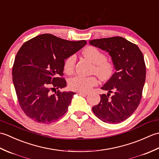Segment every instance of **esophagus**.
I'll return each mask as SVG.
<instances>
[{
    "label": "esophagus",
    "mask_w": 159,
    "mask_h": 159,
    "mask_svg": "<svg viewBox=\"0 0 159 159\" xmlns=\"http://www.w3.org/2000/svg\"><path fill=\"white\" fill-rule=\"evenodd\" d=\"M79 94H80V95H83V96H87V95H88V94H89V93H87V92H79Z\"/></svg>",
    "instance_id": "esophagus-1"
}]
</instances>
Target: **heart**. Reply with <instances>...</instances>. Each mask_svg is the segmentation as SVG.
I'll use <instances>...</instances> for the list:
<instances>
[{"instance_id":"obj_1","label":"heart","mask_w":159,"mask_h":159,"mask_svg":"<svg viewBox=\"0 0 159 159\" xmlns=\"http://www.w3.org/2000/svg\"><path fill=\"white\" fill-rule=\"evenodd\" d=\"M83 55L93 64L92 73L98 76L100 79L106 80L109 79L114 72V64L107 59L106 55L94 46H87L83 50ZM76 63V56L70 55L64 61L63 69L66 74L73 72ZM98 85V80L95 76L84 77L75 76L69 80L71 89L77 92H86Z\"/></svg>"}]
</instances>
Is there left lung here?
I'll use <instances>...</instances> for the list:
<instances>
[{
	"mask_svg": "<svg viewBox=\"0 0 159 159\" xmlns=\"http://www.w3.org/2000/svg\"><path fill=\"white\" fill-rule=\"evenodd\" d=\"M89 43L109 52L116 70L101 87L109 93L100 95L93 112L104 122H121L137 109L142 97L146 75L143 53L136 44L121 37L93 39ZM111 93L114 94L111 97Z\"/></svg>",
	"mask_w": 159,
	"mask_h": 159,
	"instance_id": "1",
	"label": "left lung"
}]
</instances>
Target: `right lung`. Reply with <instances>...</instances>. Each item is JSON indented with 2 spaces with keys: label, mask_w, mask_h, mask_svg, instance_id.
Returning <instances> with one entry per match:
<instances>
[{
  "label": "right lung",
  "mask_w": 159,
  "mask_h": 159,
  "mask_svg": "<svg viewBox=\"0 0 159 159\" xmlns=\"http://www.w3.org/2000/svg\"><path fill=\"white\" fill-rule=\"evenodd\" d=\"M86 43L46 33L21 46L13 63V82L20 106L30 119L51 124L67 112L75 93L59 90L66 86L63 63Z\"/></svg>",
  "instance_id": "obj_1"
}]
</instances>
